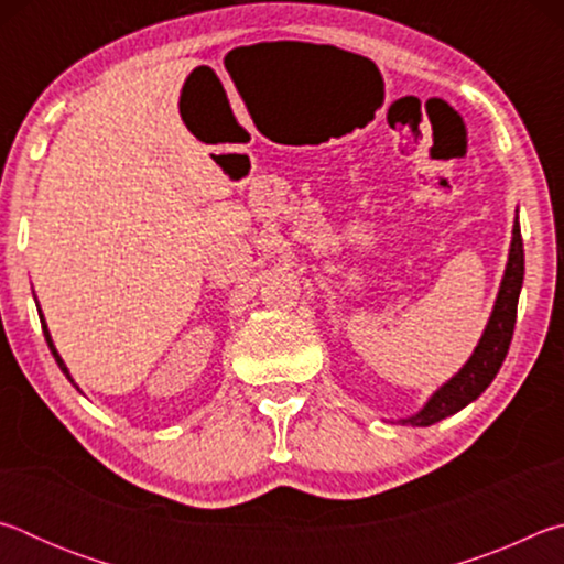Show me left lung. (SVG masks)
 I'll return each instance as SVG.
<instances>
[{
    "label": "left lung",
    "instance_id": "1",
    "mask_svg": "<svg viewBox=\"0 0 564 564\" xmlns=\"http://www.w3.org/2000/svg\"><path fill=\"white\" fill-rule=\"evenodd\" d=\"M522 279H524V251H522L520 224L518 218H514L510 259H508V265H505L498 301H495L488 328H485L475 352L460 368V373L447 380L441 390H435V395L427 400L425 408L420 410L417 415L403 417L400 423L420 425V427L433 425L437 420L453 415L457 410H463L467 403H473V400L492 383V378L498 376L505 356H508V348L512 340Z\"/></svg>",
    "mask_w": 564,
    "mask_h": 564
}]
</instances>
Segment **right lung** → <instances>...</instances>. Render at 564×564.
<instances>
[{
	"label": "right lung",
	"mask_w": 564,
	"mask_h": 564,
	"mask_svg": "<svg viewBox=\"0 0 564 564\" xmlns=\"http://www.w3.org/2000/svg\"><path fill=\"white\" fill-rule=\"evenodd\" d=\"M40 321H42V328H44V338H46V343H50V350H52V356H54V360L59 362V368H62V373L72 380V376H69V370H66V366H64V360H62V356L59 352H56V348H54V343H52V336H50V328H46V323H44V316H42V311H40Z\"/></svg>",
	"instance_id": "1"
}]
</instances>
